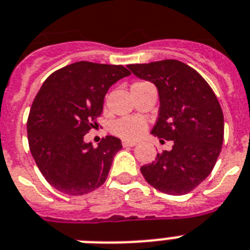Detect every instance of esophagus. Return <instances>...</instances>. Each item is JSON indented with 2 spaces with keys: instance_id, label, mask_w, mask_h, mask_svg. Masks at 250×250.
<instances>
[{
  "instance_id": "esophagus-1",
  "label": "esophagus",
  "mask_w": 250,
  "mask_h": 250,
  "mask_svg": "<svg viewBox=\"0 0 250 250\" xmlns=\"http://www.w3.org/2000/svg\"><path fill=\"white\" fill-rule=\"evenodd\" d=\"M123 146L124 147H134V146H137V142H131V140H124Z\"/></svg>"
}]
</instances>
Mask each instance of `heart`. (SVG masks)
<instances>
[{
    "mask_svg": "<svg viewBox=\"0 0 250 250\" xmlns=\"http://www.w3.org/2000/svg\"><path fill=\"white\" fill-rule=\"evenodd\" d=\"M146 130V123L138 117H126L113 124V131L124 139H137Z\"/></svg>",
    "mask_w": 250,
    "mask_h": 250,
    "instance_id": "heart-1",
    "label": "heart"
}]
</instances>
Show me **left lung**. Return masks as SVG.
Listing matches in <instances>:
<instances>
[{"instance_id":"obj_1","label":"left lung","mask_w":250,"mask_h":250,"mask_svg":"<svg viewBox=\"0 0 250 250\" xmlns=\"http://www.w3.org/2000/svg\"><path fill=\"white\" fill-rule=\"evenodd\" d=\"M127 67L157 88L160 110L150 134L174 142L172 149L157 154L140 171L154 189L187 194L211 174L221 152L224 113L217 97L194 69L177 60Z\"/></svg>"}]
</instances>
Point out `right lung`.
<instances>
[{"mask_svg":"<svg viewBox=\"0 0 250 250\" xmlns=\"http://www.w3.org/2000/svg\"><path fill=\"white\" fill-rule=\"evenodd\" d=\"M129 75L121 65L79 61L41 86L26 124L29 147L44 179L61 193L83 195L106 181L121 140L107 135L94 148L84 135L96 125L110 86Z\"/></svg>","mask_w":250,"mask_h":250,"instance_id":"1","label":"right lung"}]
</instances>
